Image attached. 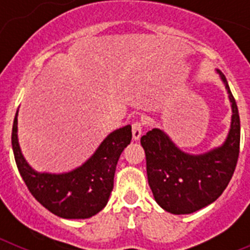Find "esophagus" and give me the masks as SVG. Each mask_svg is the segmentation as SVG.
I'll use <instances>...</instances> for the list:
<instances>
[{"instance_id":"1","label":"esophagus","mask_w":250,"mask_h":250,"mask_svg":"<svg viewBox=\"0 0 250 250\" xmlns=\"http://www.w3.org/2000/svg\"><path fill=\"white\" fill-rule=\"evenodd\" d=\"M143 132V123L141 121H134L132 124V139L134 140H139Z\"/></svg>"}]
</instances>
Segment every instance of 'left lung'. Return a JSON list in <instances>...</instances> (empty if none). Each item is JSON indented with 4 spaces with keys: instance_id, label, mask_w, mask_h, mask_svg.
<instances>
[{
    "instance_id": "left-lung-1",
    "label": "left lung",
    "mask_w": 250,
    "mask_h": 250,
    "mask_svg": "<svg viewBox=\"0 0 250 250\" xmlns=\"http://www.w3.org/2000/svg\"><path fill=\"white\" fill-rule=\"evenodd\" d=\"M224 83L231 103V123L222 146L194 155L179 149L160 129L141 136L146 156L147 182L154 199L171 214H190L215 202L228 187L237 167L240 145L238 106L224 75L216 70Z\"/></svg>"
}]
</instances>
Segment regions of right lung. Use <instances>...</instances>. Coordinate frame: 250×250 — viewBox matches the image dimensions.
Listing matches in <instances>:
<instances>
[{
    "instance_id": "1",
    "label": "right lung",
    "mask_w": 250,
    "mask_h": 250,
    "mask_svg": "<svg viewBox=\"0 0 250 250\" xmlns=\"http://www.w3.org/2000/svg\"><path fill=\"white\" fill-rule=\"evenodd\" d=\"M16 112L12 126V150L17 169L30 193L40 204L60 218L86 219L103 210L114 188L121 152L131 141V126L110 132L81 167L62 174L39 173L23 158L17 136Z\"/></svg>"
}]
</instances>
